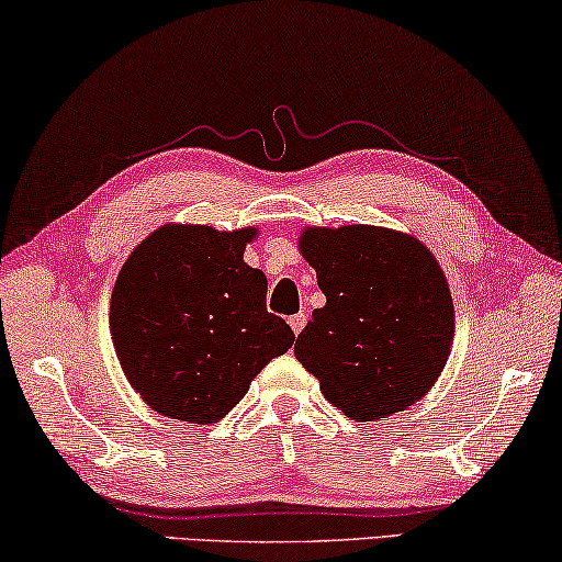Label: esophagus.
<instances>
[{
	"label": "esophagus",
	"instance_id": "1",
	"mask_svg": "<svg viewBox=\"0 0 562 562\" xmlns=\"http://www.w3.org/2000/svg\"><path fill=\"white\" fill-rule=\"evenodd\" d=\"M305 325H307V315L305 313H297V315L290 317V327H292V333H295V335H300L302 329H305Z\"/></svg>",
	"mask_w": 562,
	"mask_h": 562
}]
</instances>
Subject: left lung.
Masks as SVG:
<instances>
[{"label":"left lung","mask_w":562,"mask_h":562,"mask_svg":"<svg viewBox=\"0 0 562 562\" xmlns=\"http://www.w3.org/2000/svg\"><path fill=\"white\" fill-rule=\"evenodd\" d=\"M297 245L327 302L297 335L295 358L323 395L358 423L423 400L456 335L438 257L417 237L375 225L305 227Z\"/></svg>","instance_id":"1"}]
</instances>
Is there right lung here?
Listing matches in <instances>:
<instances>
[{
  "label": "right lung",
  "mask_w": 562,
  "mask_h": 562,
  "mask_svg": "<svg viewBox=\"0 0 562 562\" xmlns=\"http://www.w3.org/2000/svg\"><path fill=\"white\" fill-rule=\"evenodd\" d=\"M257 227L169 222L132 249L110 302L124 378L155 413L212 425L295 335L267 313V278L245 262Z\"/></svg>",
  "instance_id": "right-lung-1"
}]
</instances>
